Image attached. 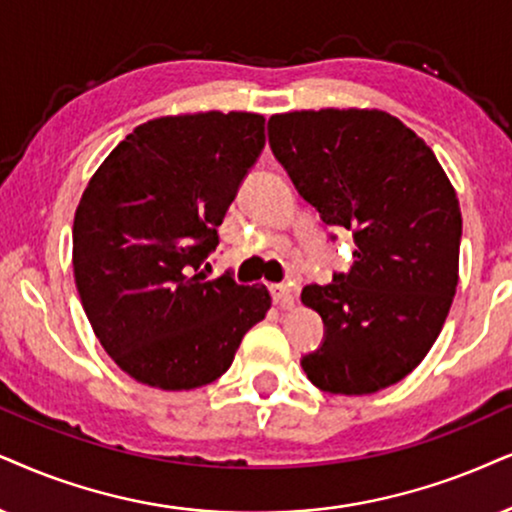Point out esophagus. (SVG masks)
Listing matches in <instances>:
<instances>
[{
  "instance_id": "1",
  "label": "esophagus",
  "mask_w": 512,
  "mask_h": 512,
  "mask_svg": "<svg viewBox=\"0 0 512 512\" xmlns=\"http://www.w3.org/2000/svg\"><path fill=\"white\" fill-rule=\"evenodd\" d=\"M269 290H271V297H274V302L281 304V307H293L295 304L293 283H274Z\"/></svg>"
}]
</instances>
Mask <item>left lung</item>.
Masks as SVG:
<instances>
[{
    "instance_id": "8db88e82",
    "label": "left lung",
    "mask_w": 512,
    "mask_h": 512,
    "mask_svg": "<svg viewBox=\"0 0 512 512\" xmlns=\"http://www.w3.org/2000/svg\"><path fill=\"white\" fill-rule=\"evenodd\" d=\"M269 144L300 196L354 234L349 274L302 290L326 340L302 357L312 385L373 394L406 378L449 314L458 286L461 208L432 148L378 108L269 118Z\"/></svg>"
}]
</instances>
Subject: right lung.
Masks as SVG:
<instances>
[{"instance_id": "add662e5", "label": "right lung", "mask_w": 512, "mask_h": 512, "mask_svg": "<svg viewBox=\"0 0 512 512\" xmlns=\"http://www.w3.org/2000/svg\"><path fill=\"white\" fill-rule=\"evenodd\" d=\"M262 148L260 113L165 115L134 127L89 179L73 222L75 286L94 335L137 383H215L267 316L264 286L196 274Z\"/></svg>"}]
</instances>
